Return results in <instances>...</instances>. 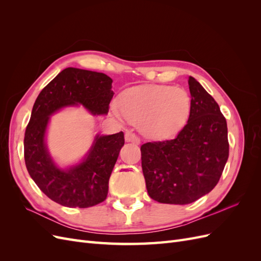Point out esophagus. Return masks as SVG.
I'll list each match as a JSON object with an SVG mask.
<instances>
[{
    "label": "esophagus",
    "mask_w": 261,
    "mask_h": 261,
    "mask_svg": "<svg viewBox=\"0 0 261 261\" xmlns=\"http://www.w3.org/2000/svg\"><path fill=\"white\" fill-rule=\"evenodd\" d=\"M125 140L127 141V143H134V144H137V145L140 143L139 137L136 135V134H134L132 132H127L125 134Z\"/></svg>",
    "instance_id": "34e87169"
}]
</instances>
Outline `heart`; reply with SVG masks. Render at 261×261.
Segmentation results:
<instances>
[{"instance_id": "obj_1", "label": "heart", "mask_w": 261, "mask_h": 261, "mask_svg": "<svg viewBox=\"0 0 261 261\" xmlns=\"http://www.w3.org/2000/svg\"><path fill=\"white\" fill-rule=\"evenodd\" d=\"M116 116L125 117L151 138H168L176 134L191 111L186 90L171 86H144L128 90L121 108L113 107Z\"/></svg>"}]
</instances>
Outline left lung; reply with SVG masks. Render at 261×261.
Masks as SVG:
<instances>
[{"label":"left lung","instance_id":"left-lung-1","mask_svg":"<svg viewBox=\"0 0 261 261\" xmlns=\"http://www.w3.org/2000/svg\"><path fill=\"white\" fill-rule=\"evenodd\" d=\"M188 85L186 125L175 138L140 147L148 194L161 203L187 204L211 192L228 158L226 120L219 105L194 77Z\"/></svg>","mask_w":261,"mask_h":261}]
</instances>
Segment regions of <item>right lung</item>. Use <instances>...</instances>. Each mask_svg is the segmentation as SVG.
I'll return each mask as SVG.
<instances>
[{"instance_id":"right-lung-1","label":"right lung","mask_w":261,"mask_h":261,"mask_svg":"<svg viewBox=\"0 0 261 261\" xmlns=\"http://www.w3.org/2000/svg\"><path fill=\"white\" fill-rule=\"evenodd\" d=\"M112 80L103 73L67 67L39 93L23 139V156L29 175L49 198L69 208H88L105 201L109 179L124 134L94 138L88 154L77 165L63 170L55 165L44 136L50 115L70 106H84L93 115L108 114L114 92Z\"/></svg>"}]
</instances>
